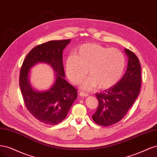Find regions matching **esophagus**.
Instances as JSON below:
<instances>
[{
	"label": "esophagus",
	"mask_w": 157,
	"mask_h": 157,
	"mask_svg": "<svg viewBox=\"0 0 157 157\" xmlns=\"http://www.w3.org/2000/svg\"><path fill=\"white\" fill-rule=\"evenodd\" d=\"M79 94L80 97H88V94L87 93H82V92H80L79 93Z\"/></svg>",
	"instance_id": "34e87169"
}]
</instances>
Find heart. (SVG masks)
Segmentation results:
<instances>
[{"mask_svg": "<svg viewBox=\"0 0 157 157\" xmlns=\"http://www.w3.org/2000/svg\"><path fill=\"white\" fill-rule=\"evenodd\" d=\"M126 65L124 55L120 50L108 48L100 44L89 43L79 46L74 55L66 60V72L70 82L79 84L88 75L90 76L82 85L84 90L108 89L117 83L122 77Z\"/></svg>", "mask_w": 157, "mask_h": 157, "instance_id": "b5f03b06", "label": "heart"}]
</instances>
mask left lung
Segmentation results:
<instances>
[{
    "label": "left lung",
    "instance_id": "1",
    "mask_svg": "<svg viewBox=\"0 0 157 157\" xmlns=\"http://www.w3.org/2000/svg\"><path fill=\"white\" fill-rule=\"evenodd\" d=\"M128 57L126 71L119 82L104 92L96 93L98 105L92 115L101 126H111L122 119L132 105L141 87V66L137 56L124 49Z\"/></svg>",
    "mask_w": 157,
    "mask_h": 157
}]
</instances>
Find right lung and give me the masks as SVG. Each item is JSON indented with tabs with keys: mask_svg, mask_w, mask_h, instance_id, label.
Listing matches in <instances>:
<instances>
[{
	"mask_svg": "<svg viewBox=\"0 0 157 157\" xmlns=\"http://www.w3.org/2000/svg\"><path fill=\"white\" fill-rule=\"evenodd\" d=\"M70 39L52 40L34 48L25 57L19 75V87L25 105L34 117L44 124L55 125L66 118L78 97L77 90L65 79L63 53ZM38 63L51 65L55 80L48 90L38 91L29 82L31 68Z\"/></svg>",
	"mask_w": 157,
	"mask_h": 157,
	"instance_id": "1",
	"label": "right lung"
}]
</instances>
